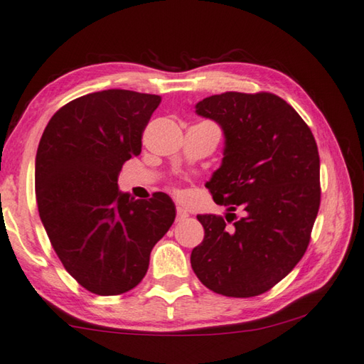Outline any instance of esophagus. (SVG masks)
Masks as SVG:
<instances>
[{"mask_svg":"<svg viewBox=\"0 0 364 364\" xmlns=\"http://www.w3.org/2000/svg\"><path fill=\"white\" fill-rule=\"evenodd\" d=\"M189 216V213L186 210H184L183 207H176V221H183L186 220V218Z\"/></svg>","mask_w":364,"mask_h":364,"instance_id":"obj_1","label":"esophagus"}]
</instances>
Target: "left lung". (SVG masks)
I'll return each instance as SVG.
<instances>
[{
	"label": "left lung",
	"mask_w": 364,
	"mask_h": 364,
	"mask_svg": "<svg viewBox=\"0 0 364 364\" xmlns=\"http://www.w3.org/2000/svg\"><path fill=\"white\" fill-rule=\"evenodd\" d=\"M226 136L207 188L243 218L199 215L205 230L191 266L205 287L229 297L269 291L306 253L320 208V156L309 125L270 92H226L196 105ZM228 222L232 227H226Z\"/></svg>",
	"instance_id": "left-lung-1"
}]
</instances>
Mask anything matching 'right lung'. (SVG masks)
Listing matches in <instances>:
<instances>
[{
  "label": "right lung",
  "instance_id": "obj_1",
  "mask_svg": "<svg viewBox=\"0 0 364 364\" xmlns=\"http://www.w3.org/2000/svg\"><path fill=\"white\" fill-rule=\"evenodd\" d=\"M159 103V95L134 90L94 92L58 109L39 140V218L63 267L94 294L135 288L148 272L151 250L175 221L167 194L135 200L117 188L124 162L141 153Z\"/></svg>",
  "mask_w": 364,
  "mask_h": 364
}]
</instances>
